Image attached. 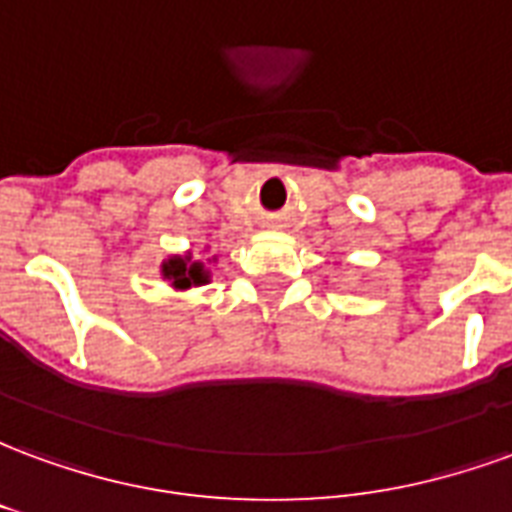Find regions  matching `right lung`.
<instances>
[{"label": "right lung", "instance_id": "right-lung-1", "mask_svg": "<svg viewBox=\"0 0 512 512\" xmlns=\"http://www.w3.org/2000/svg\"><path fill=\"white\" fill-rule=\"evenodd\" d=\"M161 279H167L175 290H189L211 282V271L200 260H191V255L186 252V255H169L161 263Z\"/></svg>", "mask_w": 512, "mask_h": 512}]
</instances>
